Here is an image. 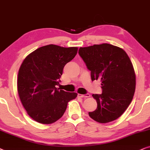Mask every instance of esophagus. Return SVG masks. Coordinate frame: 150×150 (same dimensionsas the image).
<instances>
[{"label":"esophagus","instance_id":"1","mask_svg":"<svg viewBox=\"0 0 150 150\" xmlns=\"http://www.w3.org/2000/svg\"><path fill=\"white\" fill-rule=\"evenodd\" d=\"M90 94H86V95H81V94H78L79 97H84V98H86V97H90Z\"/></svg>","mask_w":150,"mask_h":150}]
</instances>
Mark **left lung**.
<instances>
[{
    "label": "left lung",
    "instance_id": "8db88e82",
    "mask_svg": "<svg viewBox=\"0 0 150 150\" xmlns=\"http://www.w3.org/2000/svg\"><path fill=\"white\" fill-rule=\"evenodd\" d=\"M79 54L91 71L92 81H101L102 93L93 95L97 108L89 116L101 123L116 120L134 95L136 75L130 59L121 48L107 43L80 47Z\"/></svg>",
    "mask_w": 150,
    "mask_h": 150
}]
</instances>
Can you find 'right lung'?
<instances>
[{
    "label": "right lung",
    "instance_id": "obj_1",
    "mask_svg": "<svg viewBox=\"0 0 150 150\" xmlns=\"http://www.w3.org/2000/svg\"><path fill=\"white\" fill-rule=\"evenodd\" d=\"M77 47L49 45L25 57L20 67L17 87L22 104L29 117L51 124L62 117L68 103L77 96L57 89L63 69L77 55Z\"/></svg>",
    "mask_w": 150,
    "mask_h": 150
}]
</instances>
